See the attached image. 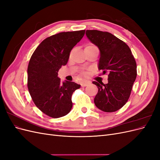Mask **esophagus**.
Returning a JSON list of instances; mask_svg holds the SVG:
<instances>
[{
	"label": "esophagus",
	"mask_w": 160,
	"mask_h": 160,
	"mask_svg": "<svg viewBox=\"0 0 160 160\" xmlns=\"http://www.w3.org/2000/svg\"><path fill=\"white\" fill-rule=\"evenodd\" d=\"M89 83H90L89 82H83V83H81V87H86V86H88Z\"/></svg>",
	"instance_id": "34e87169"
}]
</instances>
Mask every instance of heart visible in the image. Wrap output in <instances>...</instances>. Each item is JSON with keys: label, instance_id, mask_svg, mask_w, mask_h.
I'll list each match as a JSON object with an SVG mask.
<instances>
[{"label": "heart", "instance_id": "b5f03b06", "mask_svg": "<svg viewBox=\"0 0 160 160\" xmlns=\"http://www.w3.org/2000/svg\"><path fill=\"white\" fill-rule=\"evenodd\" d=\"M94 47H96L94 45H93V44H89L88 45H86L85 49H92V48H94ZM86 73H87L86 72H83V74L86 75Z\"/></svg>", "mask_w": 160, "mask_h": 160}]
</instances>
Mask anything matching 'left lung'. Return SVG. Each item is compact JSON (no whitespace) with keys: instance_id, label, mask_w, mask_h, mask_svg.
I'll use <instances>...</instances> for the list:
<instances>
[{"instance_id":"8db88e82","label":"left lung","mask_w":160,"mask_h":160,"mask_svg":"<svg viewBox=\"0 0 160 160\" xmlns=\"http://www.w3.org/2000/svg\"><path fill=\"white\" fill-rule=\"evenodd\" d=\"M86 35L100 51L99 69L108 73V83L93 81L98 93L96 107L105 112H114L127 103L137 77V65L128 45L108 32L87 30Z\"/></svg>"}]
</instances>
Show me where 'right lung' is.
<instances>
[{"instance_id":"add662e5","label":"right lung","mask_w":160,"mask_h":160,"mask_svg":"<svg viewBox=\"0 0 160 160\" xmlns=\"http://www.w3.org/2000/svg\"><path fill=\"white\" fill-rule=\"evenodd\" d=\"M85 32H62L46 38L37 47L28 62V91L37 107L51 118H59L70 112L72 93L81 87L72 81L61 83L58 71L67 63L71 51Z\"/></svg>"}]
</instances>
